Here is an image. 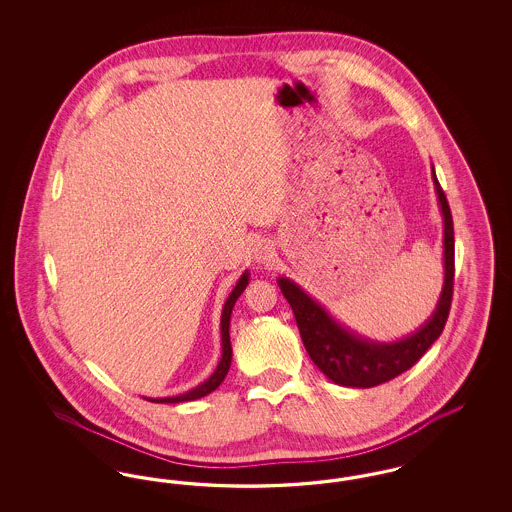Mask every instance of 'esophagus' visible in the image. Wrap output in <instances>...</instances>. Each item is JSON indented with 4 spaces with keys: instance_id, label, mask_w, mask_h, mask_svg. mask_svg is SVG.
<instances>
[{
    "instance_id": "1",
    "label": "esophagus",
    "mask_w": 512,
    "mask_h": 512,
    "mask_svg": "<svg viewBox=\"0 0 512 512\" xmlns=\"http://www.w3.org/2000/svg\"><path fill=\"white\" fill-rule=\"evenodd\" d=\"M272 257H274L272 245L267 244V242H259V244L255 245V249H253V259H255V263L265 265Z\"/></svg>"
}]
</instances>
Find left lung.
I'll return each mask as SVG.
<instances>
[{"mask_svg": "<svg viewBox=\"0 0 512 512\" xmlns=\"http://www.w3.org/2000/svg\"><path fill=\"white\" fill-rule=\"evenodd\" d=\"M432 180L443 217V286L438 305L430 318L413 332L397 341H374L355 334L332 317L309 293L303 292L290 278L280 276L278 286L292 307L303 345L326 378L345 388H374L403 374L428 351L445 328L453 297L455 278V236L447 197L439 186L432 167Z\"/></svg>", "mask_w": 512, "mask_h": 512, "instance_id": "left-lung-1", "label": "left lung"}]
</instances>
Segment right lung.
<instances>
[{
    "instance_id": "obj_1",
    "label": "right lung",
    "mask_w": 512,
    "mask_h": 512,
    "mask_svg": "<svg viewBox=\"0 0 512 512\" xmlns=\"http://www.w3.org/2000/svg\"><path fill=\"white\" fill-rule=\"evenodd\" d=\"M249 284V270H245L244 274L240 276V280L236 282L234 290L228 295V299L224 301V307H222V315H220V340H222V355H220L219 365L215 368V372L205 380L201 382L199 386H195L194 390L186 391V393H180V395H174V397H159V399H153V397H144L151 403H186V401H195V399H201L205 395H209L211 391L217 390L222 380L226 378L228 370H230V363H232V345H230V317H232V309L238 301V297L242 295L245 290V286Z\"/></svg>"
}]
</instances>
